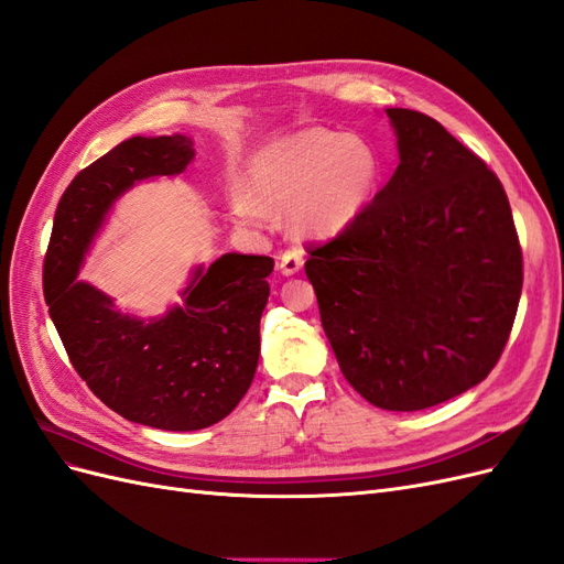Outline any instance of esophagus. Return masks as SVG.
I'll list each match as a JSON object with an SVG mask.
<instances>
[{
  "label": "esophagus",
  "instance_id": "34e87169",
  "mask_svg": "<svg viewBox=\"0 0 564 564\" xmlns=\"http://www.w3.org/2000/svg\"><path fill=\"white\" fill-rule=\"evenodd\" d=\"M303 268V253L299 249H286L280 253V272L282 275H296Z\"/></svg>",
  "mask_w": 564,
  "mask_h": 564
}]
</instances>
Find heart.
<instances>
[{"mask_svg":"<svg viewBox=\"0 0 564 564\" xmlns=\"http://www.w3.org/2000/svg\"><path fill=\"white\" fill-rule=\"evenodd\" d=\"M379 172V155L367 141L305 129L253 152L242 193L230 197L228 209L245 228H268L272 209H286L299 237H332L365 212Z\"/></svg>","mask_w":564,"mask_h":564,"instance_id":"b5f03b06","label":"heart"}]
</instances>
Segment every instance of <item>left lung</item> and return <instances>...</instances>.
I'll return each mask as SVG.
<instances>
[{
  "label": "left lung",
  "mask_w": 564,
  "mask_h": 564,
  "mask_svg": "<svg viewBox=\"0 0 564 564\" xmlns=\"http://www.w3.org/2000/svg\"><path fill=\"white\" fill-rule=\"evenodd\" d=\"M400 164L305 261L346 381L419 412L487 379L513 329L522 251L506 191L433 117L388 108Z\"/></svg>",
  "instance_id": "left-lung-1"
}]
</instances>
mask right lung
Wrapping results in <instances>:
<instances>
[{
	"label": "right lung",
	"instance_id": "1",
	"mask_svg": "<svg viewBox=\"0 0 564 564\" xmlns=\"http://www.w3.org/2000/svg\"><path fill=\"white\" fill-rule=\"evenodd\" d=\"M193 158L191 135H133L82 169L58 202L44 259L48 315L94 395L127 421L178 433L226 419L249 390L275 261L224 253L197 265L181 303L150 319L77 275L115 202L135 183L183 174Z\"/></svg>",
	"mask_w": 564,
	"mask_h": 564
}]
</instances>
